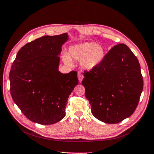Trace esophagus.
I'll list each match as a JSON object with an SVG mask.
<instances>
[{
	"instance_id": "esophagus-1",
	"label": "esophagus",
	"mask_w": 154,
	"mask_h": 154,
	"mask_svg": "<svg viewBox=\"0 0 154 154\" xmlns=\"http://www.w3.org/2000/svg\"><path fill=\"white\" fill-rule=\"evenodd\" d=\"M83 78H84V76H83V75L80 72H78V78L79 82H82V80L83 79Z\"/></svg>"
}]
</instances>
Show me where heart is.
I'll return each mask as SVG.
<instances>
[{"mask_svg": "<svg viewBox=\"0 0 154 154\" xmlns=\"http://www.w3.org/2000/svg\"><path fill=\"white\" fill-rule=\"evenodd\" d=\"M105 56L106 50L103 46L87 42L71 45L69 49V54H63L62 58L66 63L71 62V58L76 61H81L82 69L91 71L103 62Z\"/></svg>", "mask_w": 154, "mask_h": 154, "instance_id": "heart-1", "label": "heart"}]
</instances>
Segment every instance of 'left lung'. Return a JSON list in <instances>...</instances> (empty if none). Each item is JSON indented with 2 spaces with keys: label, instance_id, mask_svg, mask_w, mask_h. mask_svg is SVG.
<instances>
[{
  "label": "left lung",
  "instance_id": "left-lung-1",
  "mask_svg": "<svg viewBox=\"0 0 154 154\" xmlns=\"http://www.w3.org/2000/svg\"><path fill=\"white\" fill-rule=\"evenodd\" d=\"M83 74L82 83L96 118L115 124L134 113L143 91V80L140 64L127 45H115L98 67Z\"/></svg>",
  "mask_w": 154,
  "mask_h": 154
}]
</instances>
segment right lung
<instances>
[{
  "label": "right lung",
  "instance_id": "obj_1",
  "mask_svg": "<svg viewBox=\"0 0 154 154\" xmlns=\"http://www.w3.org/2000/svg\"><path fill=\"white\" fill-rule=\"evenodd\" d=\"M66 32L44 36L18 51L10 72L12 98L27 118L40 125H52L66 116L67 99L78 84L77 72L58 71Z\"/></svg>",
  "mask_w": 154,
  "mask_h": 154
}]
</instances>
